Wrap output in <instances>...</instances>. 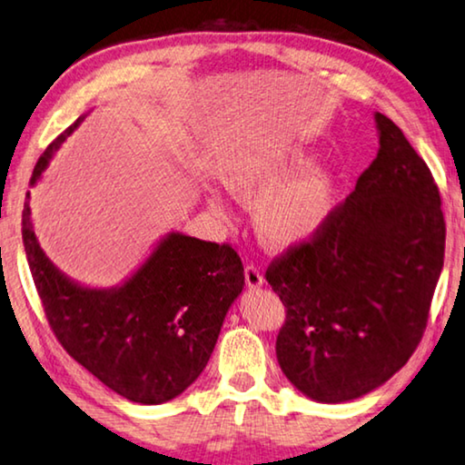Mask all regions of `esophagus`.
Returning <instances> with one entry per match:
<instances>
[{"mask_svg":"<svg viewBox=\"0 0 465 465\" xmlns=\"http://www.w3.org/2000/svg\"><path fill=\"white\" fill-rule=\"evenodd\" d=\"M245 282H247V287L252 289V291L260 289L262 284H263V276H262L260 270H257L255 266H247L245 268Z\"/></svg>","mask_w":465,"mask_h":465,"instance_id":"esophagus-1","label":"esophagus"}]
</instances>
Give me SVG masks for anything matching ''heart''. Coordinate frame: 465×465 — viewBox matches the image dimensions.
Listing matches in <instances>:
<instances>
[{
  "label": "heart",
  "instance_id": "b5f03b06",
  "mask_svg": "<svg viewBox=\"0 0 465 465\" xmlns=\"http://www.w3.org/2000/svg\"><path fill=\"white\" fill-rule=\"evenodd\" d=\"M310 162L312 155L303 147L268 145L237 153L220 168V178L234 197L245 203L257 202V237L274 252L313 241L334 212L337 176L324 166L307 169ZM210 205L223 212L216 195L210 197Z\"/></svg>",
  "mask_w": 465,
  "mask_h": 465
}]
</instances>
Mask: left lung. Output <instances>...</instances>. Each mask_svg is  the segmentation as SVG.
<instances>
[{"label":"left lung","instance_id":"8db88e82","mask_svg":"<svg viewBox=\"0 0 465 465\" xmlns=\"http://www.w3.org/2000/svg\"><path fill=\"white\" fill-rule=\"evenodd\" d=\"M378 153L324 231L270 263L287 307L276 357L318 403L366 395L401 370L422 339L445 257V218L426 162L376 112Z\"/></svg>","mask_w":465,"mask_h":465}]
</instances>
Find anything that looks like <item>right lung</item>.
<instances>
[{
  "mask_svg": "<svg viewBox=\"0 0 465 465\" xmlns=\"http://www.w3.org/2000/svg\"><path fill=\"white\" fill-rule=\"evenodd\" d=\"M83 118L43 152L31 187ZM28 202L31 193L23 212L28 268L62 347L128 401L160 405L191 387L208 366L226 313L245 287L237 252L173 231L124 282L84 287L60 272L41 249Z\"/></svg>",
  "mask_w": 465,
  "mask_h": 465,
  "instance_id": "add662e5",
  "label": "right lung"
}]
</instances>
